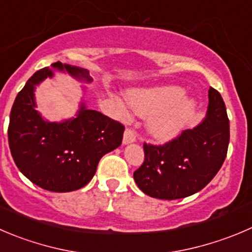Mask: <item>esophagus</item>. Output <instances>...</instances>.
<instances>
[{
    "instance_id": "1",
    "label": "esophagus",
    "mask_w": 252,
    "mask_h": 252,
    "mask_svg": "<svg viewBox=\"0 0 252 252\" xmlns=\"http://www.w3.org/2000/svg\"><path fill=\"white\" fill-rule=\"evenodd\" d=\"M136 141V132L132 128H126L124 133V143L135 142Z\"/></svg>"
}]
</instances>
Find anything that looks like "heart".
<instances>
[{
  "label": "heart",
  "mask_w": 252,
  "mask_h": 252,
  "mask_svg": "<svg viewBox=\"0 0 252 252\" xmlns=\"http://www.w3.org/2000/svg\"><path fill=\"white\" fill-rule=\"evenodd\" d=\"M183 95V89L178 86H163L131 93L130 101L140 115H155L148 127L156 138L169 140L181 131L193 112L194 102L182 99Z\"/></svg>",
  "instance_id": "obj_1"
}]
</instances>
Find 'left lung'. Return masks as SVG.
<instances>
[{
    "label": "left lung",
    "mask_w": 252,
    "mask_h": 252,
    "mask_svg": "<svg viewBox=\"0 0 252 252\" xmlns=\"http://www.w3.org/2000/svg\"><path fill=\"white\" fill-rule=\"evenodd\" d=\"M207 117L163 145L143 143L145 160L133 173L147 195L174 200L202 190L224 163L230 126L221 95L210 86Z\"/></svg>",
    "instance_id": "obj_1"
}]
</instances>
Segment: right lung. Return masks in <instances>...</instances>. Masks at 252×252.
<instances>
[{"mask_svg": "<svg viewBox=\"0 0 252 252\" xmlns=\"http://www.w3.org/2000/svg\"><path fill=\"white\" fill-rule=\"evenodd\" d=\"M52 66L92 81L84 69L61 62ZM48 76H53L49 68L35 71L17 95L9 115L8 145L16 166L32 183L65 193L92 181L102 156L121 145L125 126L84 105L73 120H43L34 109L33 92Z\"/></svg>", "mask_w": 252, "mask_h": 252, "instance_id": "obj_1", "label": "right lung"}]
</instances>
